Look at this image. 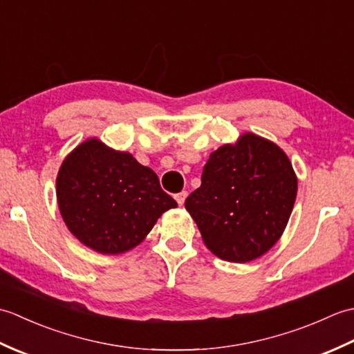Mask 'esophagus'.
I'll return each instance as SVG.
<instances>
[{
	"label": "esophagus",
	"instance_id": "1",
	"mask_svg": "<svg viewBox=\"0 0 354 354\" xmlns=\"http://www.w3.org/2000/svg\"><path fill=\"white\" fill-rule=\"evenodd\" d=\"M185 198H187V192H181V193H178V194H175V199H176V202L179 205H183L184 202H185Z\"/></svg>",
	"mask_w": 354,
	"mask_h": 354
}]
</instances>
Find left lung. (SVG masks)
Here are the masks:
<instances>
[{
    "instance_id": "obj_1",
    "label": "left lung",
    "mask_w": 354,
    "mask_h": 354,
    "mask_svg": "<svg viewBox=\"0 0 354 354\" xmlns=\"http://www.w3.org/2000/svg\"><path fill=\"white\" fill-rule=\"evenodd\" d=\"M297 189L288 155L248 132L209 155L202 184L185 199V209L209 251L222 260L246 263L281 237Z\"/></svg>"
}]
</instances>
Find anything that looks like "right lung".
I'll use <instances>...</instances> for the list:
<instances>
[{
  "label": "right lung",
  "instance_id": "right-lung-1",
  "mask_svg": "<svg viewBox=\"0 0 354 354\" xmlns=\"http://www.w3.org/2000/svg\"><path fill=\"white\" fill-rule=\"evenodd\" d=\"M56 196L71 234L100 254L132 250L158 217L178 207L152 169L97 138L84 141L65 158Z\"/></svg>",
  "mask_w": 354,
  "mask_h": 354
}]
</instances>
